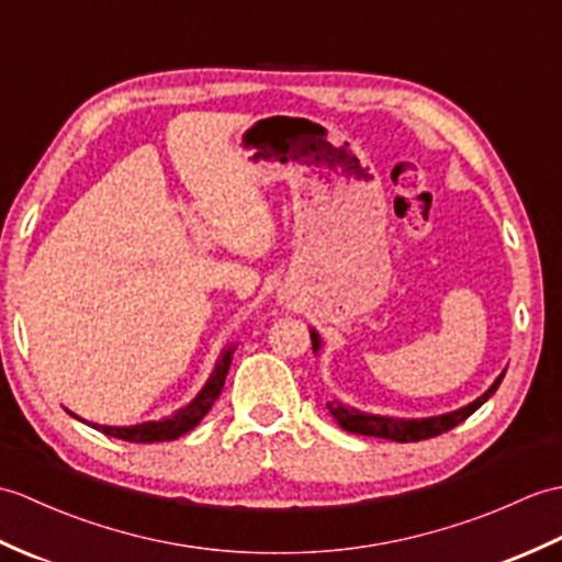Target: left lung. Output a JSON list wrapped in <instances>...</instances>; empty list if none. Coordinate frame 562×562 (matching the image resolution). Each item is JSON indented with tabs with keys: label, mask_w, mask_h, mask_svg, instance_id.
<instances>
[{
	"label": "left lung",
	"mask_w": 562,
	"mask_h": 562,
	"mask_svg": "<svg viewBox=\"0 0 562 562\" xmlns=\"http://www.w3.org/2000/svg\"><path fill=\"white\" fill-rule=\"evenodd\" d=\"M311 333V345H313V355H318L323 340L316 330H308ZM505 371L495 378L493 385L486 390L484 395L476 397L474 402L464 404V407L454 409V412H446V414H438V416H424V419H400V416H383V414H369V412H361L357 407H349V404L340 402V400H333L325 404L328 407L333 419L340 424L349 434H357V436H373V438H385V440H397V442H416V440H426V438H434L446 434V430L454 428L458 424H462L467 416H472L481 404H484L495 390H498L501 381H503Z\"/></svg>",
	"instance_id": "1"
}]
</instances>
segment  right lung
<instances>
[{
  "mask_svg": "<svg viewBox=\"0 0 562 562\" xmlns=\"http://www.w3.org/2000/svg\"><path fill=\"white\" fill-rule=\"evenodd\" d=\"M237 345H227L225 349L220 351V359L215 361V369L207 378L205 385L201 387V393L195 395L187 407L177 409L172 416H165L160 422H143L136 426H102V424H88L90 428L100 430L104 436H112V438H120V440H128V442H160V440H175L179 436L189 434L193 426H199L203 416L211 412L213 402L220 397L222 393V385H225V378L229 371V363H232V355ZM74 419L83 422L81 416H76L74 412H69ZM86 424V422H83Z\"/></svg>",
  "mask_w": 562,
  "mask_h": 562,
  "instance_id": "1",
  "label": "right lung"
}]
</instances>
